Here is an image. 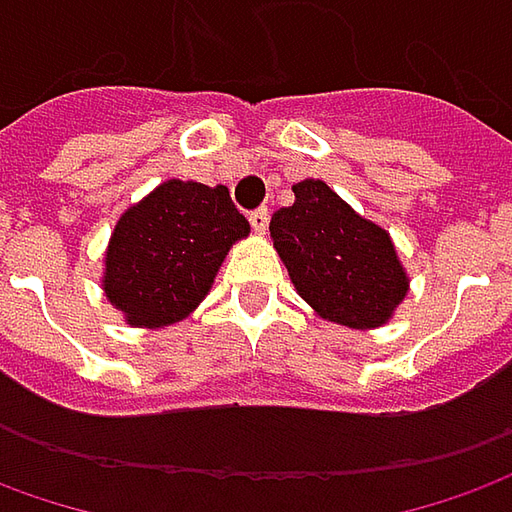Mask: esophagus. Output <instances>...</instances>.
<instances>
[{"label":"esophagus","instance_id":"34e87169","mask_svg":"<svg viewBox=\"0 0 512 512\" xmlns=\"http://www.w3.org/2000/svg\"><path fill=\"white\" fill-rule=\"evenodd\" d=\"M249 224H252V229H255V232H260V235H263V232L269 229V210H266V207H257V210L249 212Z\"/></svg>","mask_w":512,"mask_h":512}]
</instances>
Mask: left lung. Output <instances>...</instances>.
<instances>
[{
    "mask_svg": "<svg viewBox=\"0 0 512 512\" xmlns=\"http://www.w3.org/2000/svg\"><path fill=\"white\" fill-rule=\"evenodd\" d=\"M269 229L291 283L322 319L378 328L406 297L409 280L387 232L325 182L294 184V204L274 212Z\"/></svg>",
    "mask_w": 512,
    "mask_h": 512,
    "instance_id": "obj_1",
    "label": "left lung"
}]
</instances>
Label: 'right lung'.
I'll list each match as a JSON object with an SVG mask.
<instances>
[{
	"instance_id": "add662e5",
	"label": "right lung",
	"mask_w": 512,
	"mask_h": 512,
	"mask_svg": "<svg viewBox=\"0 0 512 512\" xmlns=\"http://www.w3.org/2000/svg\"><path fill=\"white\" fill-rule=\"evenodd\" d=\"M249 235V221L224 184H159L117 221L103 288L137 328L173 325L210 291L229 246Z\"/></svg>"
}]
</instances>
